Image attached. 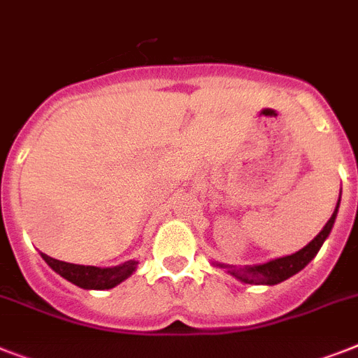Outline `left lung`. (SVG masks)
<instances>
[{"label":"left lung","mask_w":358,"mask_h":358,"mask_svg":"<svg viewBox=\"0 0 358 358\" xmlns=\"http://www.w3.org/2000/svg\"><path fill=\"white\" fill-rule=\"evenodd\" d=\"M338 207H341V196H338L337 207H335L331 218L326 222L322 231H320V233H318V235L315 236L308 245L299 249L296 253H291L287 255V257L273 258V260H269V262L255 264V266L236 267V266H229V264H222V262H213V266L220 267V269L227 271L231 276H235L236 280L244 282V284H255V286H275V284H280V282L287 280L289 276L302 271V269H304V267L308 266L315 257H317V253L320 251L322 244L326 242L329 233H331L333 224H335V220H337Z\"/></svg>","instance_id":"8db88e82"}]
</instances>
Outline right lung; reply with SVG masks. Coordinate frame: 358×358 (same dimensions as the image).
<instances>
[{
	"label": "right lung",
	"instance_id": "add662e5",
	"mask_svg": "<svg viewBox=\"0 0 358 358\" xmlns=\"http://www.w3.org/2000/svg\"><path fill=\"white\" fill-rule=\"evenodd\" d=\"M41 258L49 264L52 271H56L65 280H69L74 286L82 287V289H113L114 286L127 280L138 267V260H127V262L114 267H96L62 262V260H56L52 257H47L45 253H41Z\"/></svg>",
	"mask_w": 358,
	"mask_h": 358
}]
</instances>
